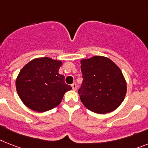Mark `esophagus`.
<instances>
[{
  "instance_id": "1",
  "label": "esophagus",
  "mask_w": 148,
  "mask_h": 148,
  "mask_svg": "<svg viewBox=\"0 0 148 148\" xmlns=\"http://www.w3.org/2000/svg\"><path fill=\"white\" fill-rule=\"evenodd\" d=\"M72 88H73V89L74 90V91H75L77 88V85L75 84V83H73V84H72Z\"/></svg>"
}]
</instances>
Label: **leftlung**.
<instances>
[{
  "instance_id": "8db88e82",
  "label": "left lung",
  "mask_w": 148,
  "mask_h": 148,
  "mask_svg": "<svg viewBox=\"0 0 148 148\" xmlns=\"http://www.w3.org/2000/svg\"><path fill=\"white\" fill-rule=\"evenodd\" d=\"M83 81L79 89L85 107L94 113L104 114L122 103L127 86L122 71L109 58L95 56L81 60Z\"/></svg>"
}]
</instances>
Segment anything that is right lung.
<instances>
[{"mask_svg": "<svg viewBox=\"0 0 148 148\" xmlns=\"http://www.w3.org/2000/svg\"><path fill=\"white\" fill-rule=\"evenodd\" d=\"M62 62L49 57L31 60L19 72L16 82L17 93L29 109L45 112L60 103L63 95L71 90L65 77L58 73Z\"/></svg>", "mask_w": 148, "mask_h": 148, "instance_id": "obj_1", "label": "right lung"}]
</instances>
